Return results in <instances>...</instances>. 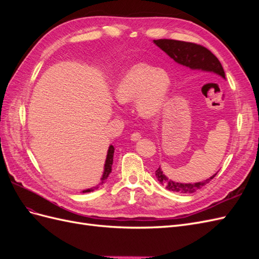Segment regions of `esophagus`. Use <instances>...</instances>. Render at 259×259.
Here are the masks:
<instances>
[{"label": "esophagus", "mask_w": 259, "mask_h": 259, "mask_svg": "<svg viewBox=\"0 0 259 259\" xmlns=\"http://www.w3.org/2000/svg\"><path fill=\"white\" fill-rule=\"evenodd\" d=\"M131 138H132V140H138V139L142 138V134H140V133H138V132L133 133V134L131 135Z\"/></svg>", "instance_id": "34e87169"}]
</instances>
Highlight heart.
<instances>
[{
  "label": "heart",
  "mask_w": 259,
  "mask_h": 259,
  "mask_svg": "<svg viewBox=\"0 0 259 259\" xmlns=\"http://www.w3.org/2000/svg\"><path fill=\"white\" fill-rule=\"evenodd\" d=\"M170 90L168 74L148 64H137L125 72L114 89V98L120 105L135 101L139 115L154 117L165 109Z\"/></svg>",
  "instance_id": "1"
}]
</instances>
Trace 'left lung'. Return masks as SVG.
Segmentation results:
<instances>
[{
  "label": "left lung",
  "instance_id": "left-lung-1",
  "mask_svg": "<svg viewBox=\"0 0 259 259\" xmlns=\"http://www.w3.org/2000/svg\"><path fill=\"white\" fill-rule=\"evenodd\" d=\"M153 42L159 48L165 52L170 58H173L179 65L191 70H201L204 72H213L223 76L225 79V71L215 55L207 50L204 46L197 43L184 42L177 40H168V38H160V40H153ZM217 174V173H216ZM214 176L204 180V182L194 183V184H180L175 183L168 179L159 167L155 170V176L158 178L160 184L166 188L169 191L180 192V193H193L201 189L202 187L207 185L210 179Z\"/></svg>",
  "mask_w": 259,
  "mask_h": 259
}]
</instances>
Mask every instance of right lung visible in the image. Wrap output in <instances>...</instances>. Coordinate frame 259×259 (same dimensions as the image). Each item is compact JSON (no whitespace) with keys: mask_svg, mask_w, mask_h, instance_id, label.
<instances>
[{"mask_svg":"<svg viewBox=\"0 0 259 259\" xmlns=\"http://www.w3.org/2000/svg\"><path fill=\"white\" fill-rule=\"evenodd\" d=\"M113 153H114V148L113 146H110L109 147V150H108V154H107V159H106V163H105V171H104V175H103V178H101V182L95 186L91 188V189H88V190H84L83 192H91V191H94L98 189V188L100 187V185H103L105 183V180L108 178L109 174L111 173L112 170V163H113Z\"/></svg>","mask_w":259,"mask_h":259,"instance_id":"right-lung-1","label":"right lung"}]
</instances>
